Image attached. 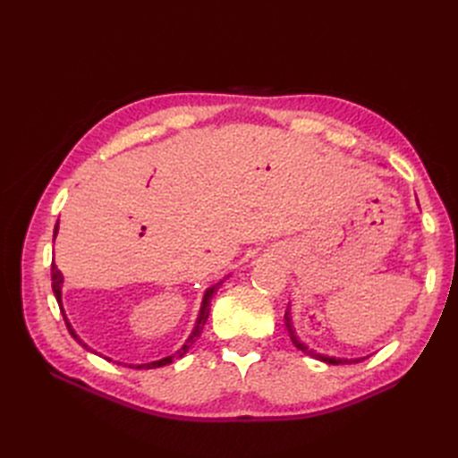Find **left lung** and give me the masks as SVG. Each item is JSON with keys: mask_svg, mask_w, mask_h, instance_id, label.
Wrapping results in <instances>:
<instances>
[{"mask_svg": "<svg viewBox=\"0 0 458 458\" xmlns=\"http://www.w3.org/2000/svg\"><path fill=\"white\" fill-rule=\"evenodd\" d=\"M288 306H290V303H288ZM284 321H286V328H288L290 340H293V344L296 345V348L301 350L306 355H311L313 359H318V361L328 363V365H352V363L363 361V359H365V357H357V359H338V357H328V355H323V353H317V352L310 350L306 344H301V342L298 340L296 330H294V327H293V317H290V308H286V311H284Z\"/></svg>", "mask_w": 458, "mask_h": 458, "instance_id": "8db88e82", "label": "left lung"}]
</instances>
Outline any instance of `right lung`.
Instances as JSON below:
<instances>
[{"label":"right lung","mask_w":458,"mask_h":458,"mask_svg":"<svg viewBox=\"0 0 458 458\" xmlns=\"http://www.w3.org/2000/svg\"><path fill=\"white\" fill-rule=\"evenodd\" d=\"M57 231H59V221H57V225H55V231H53V241H55V237H57ZM51 286H53V294H55V298H57V301H59V308H61V313H63V317H64V323H66V328H68V332H71V336L80 344V345H84L86 350H89L88 348V344H84L80 340V336L76 335L74 332V328L71 327V323H68V318H66V315H64V311H63V300H61V288H63V273L57 269V266H55V261L51 263ZM221 283L224 281H219V283H216V284H212L210 288L206 290V294H204V300H202V308H200V313H199V318H197V325H195V328H192V332H191V336L187 338V342L183 344V348L182 350H177L174 355H168V357H164V359H160V361H152V363H143V365H130V369H157V367H165V365H170V363H174L175 359H182L187 352H189V348L192 344L197 342V338L200 336V332H202V328H204V325H206V321H208V315H210V301H212V298H214V294L217 293V288L221 286Z\"/></svg>","instance_id":"obj_1"}]
</instances>
